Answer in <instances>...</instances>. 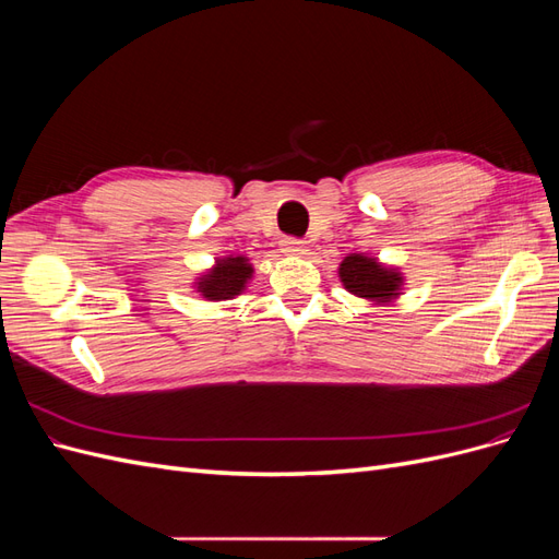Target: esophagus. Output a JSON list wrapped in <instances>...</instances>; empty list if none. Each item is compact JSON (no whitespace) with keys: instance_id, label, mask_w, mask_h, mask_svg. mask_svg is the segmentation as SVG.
Here are the masks:
<instances>
[{"instance_id":"34e87169","label":"esophagus","mask_w":559,"mask_h":559,"mask_svg":"<svg viewBox=\"0 0 559 559\" xmlns=\"http://www.w3.org/2000/svg\"><path fill=\"white\" fill-rule=\"evenodd\" d=\"M282 251L292 253V257H302V253H308V245L302 240H296V238H284L282 240Z\"/></svg>"}]
</instances>
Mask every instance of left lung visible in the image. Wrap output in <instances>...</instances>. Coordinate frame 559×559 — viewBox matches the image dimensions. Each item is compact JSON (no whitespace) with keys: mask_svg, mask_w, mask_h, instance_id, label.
I'll return each mask as SVG.
<instances>
[{"mask_svg":"<svg viewBox=\"0 0 559 559\" xmlns=\"http://www.w3.org/2000/svg\"><path fill=\"white\" fill-rule=\"evenodd\" d=\"M341 280L349 294L378 302H386L399 296L401 286L399 273L382 267L376 259L361 257V253H349V257H345V261L341 263Z\"/></svg>","mask_w":559,"mask_h":559,"instance_id":"1","label":"left lung"}]
</instances>
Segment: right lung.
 I'll return each instance as SVG.
<instances>
[{
    "instance_id": "1",
    "label": "right lung",
    "mask_w": 559,
    "mask_h": 559,
    "mask_svg": "<svg viewBox=\"0 0 559 559\" xmlns=\"http://www.w3.org/2000/svg\"><path fill=\"white\" fill-rule=\"evenodd\" d=\"M251 265L245 257H228L218 261L210 275L200 277L198 292L210 300H226L238 296L245 289V282L251 277Z\"/></svg>"
}]
</instances>
